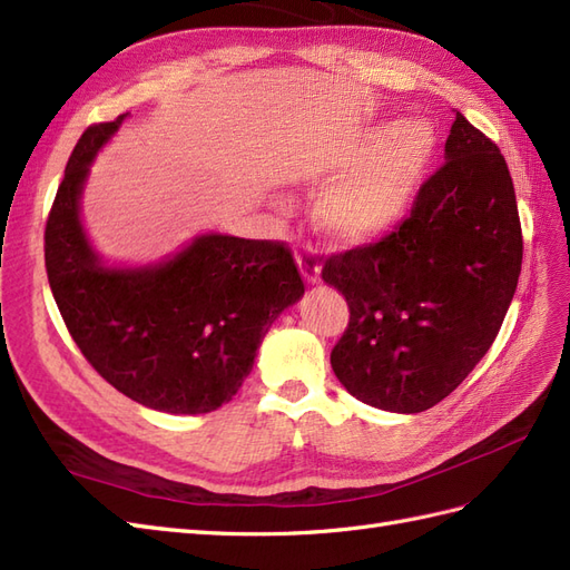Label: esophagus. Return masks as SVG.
Instances as JSON below:
<instances>
[{
	"instance_id": "esophagus-1",
	"label": "esophagus",
	"mask_w": 570,
	"mask_h": 570,
	"mask_svg": "<svg viewBox=\"0 0 570 570\" xmlns=\"http://www.w3.org/2000/svg\"><path fill=\"white\" fill-rule=\"evenodd\" d=\"M296 262H298V269H301L305 282L308 284L320 282V257L311 243L301 245V250L296 253Z\"/></svg>"
}]
</instances>
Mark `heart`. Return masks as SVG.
Returning a JSON list of instances; mask_svg holds the SVG:
<instances>
[{"label": "heart", "mask_w": 570, "mask_h": 570, "mask_svg": "<svg viewBox=\"0 0 570 570\" xmlns=\"http://www.w3.org/2000/svg\"><path fill=\"white\" fill-rule=\"evenodd\" d=\"M435 156V132L429 122L375 127L356 144L311 168L315 183L338 180L323 197V218L334 236L371 243L397 228L414 207Z\"/></svg>", "instance_id": "b5f03b06"}]
</instances>
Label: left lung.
Instances as JSON below:
<instances>
[{"label":"left lung","instance_id":"obj_1","mask_svg":"<svg viewBox=\"0 0 570 570\" xmlns=\"http://www.w3.org/2000/svg\"><path fill=\"white\" fill-rule=\"evenodd\" d=\"M522 267V230L505 158L455 112L445 164L404 222L377 243L332 255L348 325L332 371L361 402L416 414L445 400L499 334Z\"/></svg>","mask_w":570,"mask_h":570}]
</instances>
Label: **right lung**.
Wrapping results in <instances>:
<instances>
[{
    "label": "right lung",
    "instance_id": "right-lung-1",
    "mask_svg": "<svg viewBox=\"0 0 570 570\" xmlns=\"http://www.w3.org/2000/svg\"><path fill=\"white\" fill-rule=\"evenodd\" d=\"M125 118L91 125L67 160L46 224L48 282L71 340L115 390L156 412L207 414L240 390L267 330L305 286L286 243L222 233L158 265L106 267L79 202Z\"/></svg>",
    "mask_w": 570,
    "mask_h": 570
}]
</instances>
